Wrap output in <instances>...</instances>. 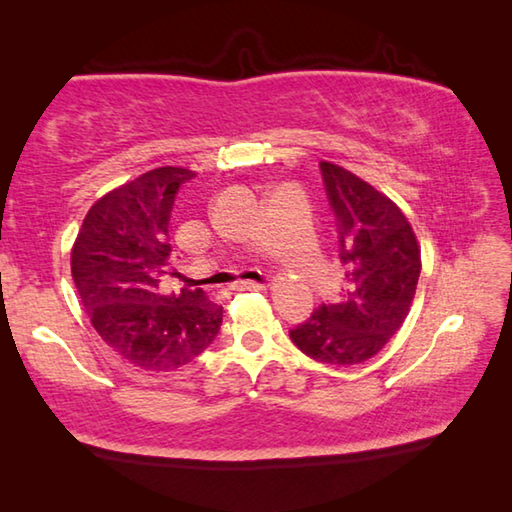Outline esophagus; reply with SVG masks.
<instances>
[{
    "label": "esophagus",
    "instance_id": "obj_1",
    "mask_svg": "<svg viewBox=\"0 0 512 512\" xmlns=\"http://www.w3.org/2000/svg\"><path fill=\"white\" fill-rule=\"evenodd\" d=\"M266 282L262 277V282H253V280H244V282H235L232 284V291H257V289H264Z\"/></svg>",
    "mask_w": 512,
    "mask_h": 512
}]
</instances>
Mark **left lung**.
I'll return each instance as SVG.
<instances>
[{
	"mask_svg": "<svg viewBox=\"0 0 512 512\" xmlns=\"http://www.w3.org/2000/svg\"><path fill=\"white\" fill-rule=\"evenodd\" d=\"M345 266L341 298L289 329L296 348L329 366L375 357L402 327L420 277V246L391 198L348 169L320 162Z\"/></svg>",
	"mask_w": 512,
	"mask_h": 512,
	"instance_id": "obj_1",
	"label": "left lung"
}]
</instances>
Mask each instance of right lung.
Wrapping results in <instances>:
<instances>
[{
	"instance_id": "obj_1",
	"label": "right lung",
	"mask_w": 512,
	"mask_h": 512,
	"mask_svg": "<svg viewBox=\"0 0 512 512\" xmlns=\"http://www.w3.org/2000/svg\"><path fill=\"white\" fill-rule=\"evenodd\" d=\"M194 171L160 167L90 207L72 248V277L94 329L144 370H176L219 334L223 307L201 289L164 293L171 271L169 223L178 189Z\"/></svg>"
}]
</instances>
